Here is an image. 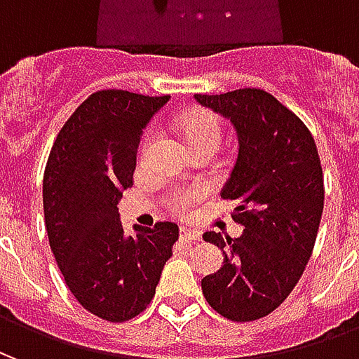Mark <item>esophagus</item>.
<instances>
[{"mask_svg":"<svg viewBox=\"0 0 359 359\" xmlns=\"http://www.w3.org/2000/svg\"><path fill=\"white\" fill-rule=\"evenodd\" d=\"M202 234L198 233L196 229H190V226H180V241L184 242H196L200 241Z\"/></svg>","mask_w":359,"mask_h":359,"instance_id":"1","label":"esophagus"}]
</instances>
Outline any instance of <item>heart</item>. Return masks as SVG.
I'll return each instance as SVG.
<instances>
[{"instance_id": "b5f03b06", "label": "heart", "mask_w": 359, "mask_h": 359, "mask_svg": "<svg viewBox=\"0 0 359 359\" xmlns=\"http://www.w3.org/2000/svg\"><path fill=\"white\" fill-rule=\"evenodd\" d=\"M221 121H219L213 113H208V111H194L190 113L184 123H182V136L187 144H194V142L202 140H211L219 144L221 140ZM149 136L146 138V144H148ZM203 196L202 188H188V190H182V192H177V194L171 198L172 210H177L179 213H187L192 203L198 202Z\"/></svg>"}]
</instances>
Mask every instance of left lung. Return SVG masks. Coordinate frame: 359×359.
Masks as SVG:
<instances>
[{"label": "left lung", "mask_w": 359, "mask_h": 359, "mask_svg": "<svg viewBox=\"0 0 359 359\" xmlns=\"http://www.w3.org/2000/svg\"><path fill=\"white\" fill-rule=\"evenodd\" d=\"M196 102L231 121L238 156L221 198L238 202V238L203 241L223 252L217 273L202 278L205 300L231 321L269 316L292 292L311 257L323 213V171L316 142L300 118L273 95L242 88Z\"/></svg>", "instance_id": "obj_1"}]
</instances>
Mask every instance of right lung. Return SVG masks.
<instances>
[{
    "label": "right lung",
    "instance_id": "right-lung-1",
    "mask_svg": "<svg viewBox=\"0 0 359 359\" xmlns=\"http://www.w3.org/2000/svg\"><path fill=\"white\" fill-rule=\"evenodd\" d=\"M171 95L102 90L59 130L43 172V215L57 267L82 308L121 323L146 309L179 241L175 223L125 233L117 203L133 187L144 128Z\"/></svg>",
    "mask_w": 359,
    "mask_h": 359
}]
</instances>
